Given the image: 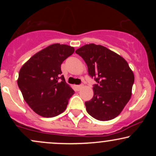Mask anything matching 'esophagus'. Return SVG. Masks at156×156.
Returning a JSON list of instances; mask_svg holds the SVG:
<instances>
[{
	"mask_svg": "<svg viewBox=\"0 0 156 156\" xmlns=\"http://www.w3.org/2000/svg\"><path fill=\"white\" fill-rule=\"evenodd\" d=\"M82 88H83V85H77L76 86V89H77V90H78V91L80 90V89H81Z\"/></svg>",
	"mask_w": 156,
	"mask_h": 156,
	"instance_id": "esophagus-1",
	"label": "esophagus"
}]
</instances>
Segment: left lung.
Wrapping results in <instances>:
<instances>
[{
    "label": "left lung",
    "mask_w": 156,
    "mask_h": 156,
    "mask_svg": "<svg viewBox=\"0 0 156 156\" xmlns=\"http://www.w3.org/2000/svg\"><path fill=\"white\" fill-rule=\"evenodd\" d=\"M76 53L82 57L89 75L98 83L93 87L92 99L85 102L87 112L98 120L114 119L130 99L133 71L122 57L100 44H85Z\"/></svg>",
    "instance_id": "left-lung-1"
}]
</instances>
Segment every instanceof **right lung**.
I'll return each instance as SVG.
<instances>
[{"instance_id":"add662e5","label":"right lung","mask_w":156,"mask_h":156,"mask_svg":"<svg viewBox=\"0 0 156 156\" xmlns=\"http://www.w3.org/2000/svg\"><path fill=\"white\" fill-rule=\"evenodd\" d=\"M67 44H53L23 65L17 85L30 108L39 116L53 117L65 111L74 90L65 82L61 64L74 53Z\"/></svg>"}]
</instances>
